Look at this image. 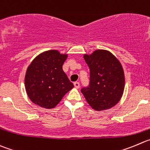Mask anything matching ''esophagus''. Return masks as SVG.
Returning a JSON list of instances; mask_svg holds the SVG:
<instances>
[{
	"label": "esophagus",
	"mask_w": 150,
	"mask_h": 150,
	"mask_svg": "<svg viewBox=\"0 0 150 150\" xmlns=\"http://www.w3.org/2000/svg\"><path fill=\"white\" fill-rule=\"evenodd\" d=\"M74 87L76 88H79V83L78 82H74Z\"/></svg>",
	"instance_id": "obj_1"
}]
</instances>
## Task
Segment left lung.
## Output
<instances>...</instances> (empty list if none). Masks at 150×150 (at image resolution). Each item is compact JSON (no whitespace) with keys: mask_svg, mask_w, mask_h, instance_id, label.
I'll return each instance as SVG.
<instances>
[{"mask_svg":"<svg viewBox=\"0 0 150 150\" xmlns=\"http://www.w3.org/2000/svg\"><path fill=\"white\" fill-rule=\"evenodd\" d=\"M83 57L90 68L89 86L81 90L87 102L96 111L112 108L120 101L125 90V72L120 61L104 49Z\"/></svg>","mask_w":150,"mask_h":150,"instance_id":"8db88e82","label":"left lung"}]
</instances>
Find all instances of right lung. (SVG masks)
<instances>
[{"label": "right lung", "mask_w": 150, "mask_h": 150, "mask_svg": "<svg viewBox=\"0 0 150 150\" xmlns=\"http://www.w3.org/2000/svg\"><path fill=\"white\" fill-rule=\"evenodd\" d=\"M68 57L57 50H49L36 57L27 68L25 88L28 98L41 108L51 109L74 88L62 70Z\"/></svg>", "instance_id": "right-lung-1"}]
</instances>
